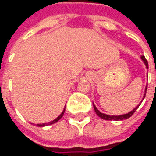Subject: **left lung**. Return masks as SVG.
Segmentation results:
<instances>
[{
    "mask_svg": "<svg viewBox=\"0 0 156 156\" xmlns=\"http://www.w3.org/2000/svg\"><path fill=\"white\" fill-rule=\"evenodd\" d=\"M141 59L143 60L144 63L146 64V67L149 68V66H148V62H147L146 58H145L144 56H141ZM146 90H147V88H146ZM145 95H146V93H145V94H144V97H145ZM94 111L96 112V114H97L100 118H102V119L107 120V121H122V120H125V119L130 118V117L134 114V112L136 110V108H139V107L135 108L132 111H130L129 113H127V114H123V115H120V116H110V115H107V114H104V113H101V112L95 108L94 105Z\"/></svg>",
    "mask_w": 156,
    "mask_h": 156,
    "instance_id": "obj_1",
    "label": "left lung"
}]
</instances>
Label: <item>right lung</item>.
Here are the masks:
<instances>
[{"mask_svg":"<svg viewBox=\"0 0 156 156\" xmlns=\"http://www.w3.org/2000/svg\"><path fill=\"white\" fill-rule=\"evenodd\" d=\"M64 110H65V108L63 109V111H62V112L61 113V114H60V115H59V116H58V117H57V118H56L55 120H53L52 122H48V123H42V124H37V125H38V126H45V125H49V124H53V123L57 122H58V121H59V120H60V119H61V118H62V116H63Z\"/></svg>","mask_w":156,"mask_h":156,"instance_id":"1","label":"right lung"}]
</instances>
